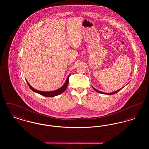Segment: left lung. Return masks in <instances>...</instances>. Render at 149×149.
<instances>
[{"mask_svg":"<svg viewBox=\"0 0 149 149\" xmlns=\"http://www.w3.org/2000/svg\"><path fill=\"white\" fill-rule=\"evenodd\" d=\"M124 87V86H123ZM92 88H93V89L94 90H95L96 92H97L98 93H101V94H106V95H112V94H115V93H116L118 92H119L123 88H120V89H118V91H115V92H112V93H104V92H100V91H98V90H97V89H96L95 88H94L93 86H92Z\"/></svg>","mask_w":149,"mask_h":149,"instance_id":"left-lung-1","label":"left lung"}]
</instances>
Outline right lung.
Segmentation results:
<instances>
[{
  "instance_id": "right-lung-1",
  "label": "right lung",
  "mask_w": 149,
  "mask_h": 149,
  "mask_svg": "<svg viewBox=\"0 0 149 149\" xmlns=\"http://www.w3.org/2000/svg\"><path fill=\"white\" fill-rule=\"evenodd\" d=\"M71 75V74H70L68 77L66 78V80L64 83V85H63L61 88H60L59 89L54 91H49V92H43V91H38L37 89H35V88H33L31 85L29 84V82L27 81V80H26L28 85H29V87L30 88V89L34 92L37 93L41 95L45 96V97H53L55 96H57L58 95L61 94H62L64 92V91L66 89L67 86L69 84V78L70 77V75Z\"/></svg>"
}]
</instances>
